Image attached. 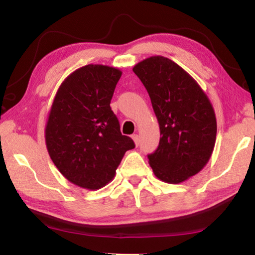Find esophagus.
Segmentation results:
<instances>
[{"label": "esophagus", "mask_w": 255, "mask_h": 255, "mask_svg": "<svg viewBox=\"0 0 255 255\" xmlns=\"http://www.w3.org/2000/svg\"><path fill=\"white\" fill-rule=\"evenodd\" d=\"M132 139H133L134 145L138 146L139 145V141H140V139H139V135L138 134H133V135H132Z\"/></svg>", "instance_id": "obj_1"}]
</instances>
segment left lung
Returning a JSON list of instances; mask_svg holds the SVG:
<instances>
[{
    "instance_id": "1",
    "label": "left lung",
    "mask_w": 255,
    "mask_h": 255,
    "mask_svg": "<svg viewBox=\"0 0 255 255\" xmlns=\"http://www.w3.org/2000/svg\"><path fill=\"white\" fill-rule=\"evenodd\" d=\"M133 72L147 90L160 128L149 166L163 182H183L200 173L214 152V107L196 80L168 58L153 55L138 62Z\"/></svg>"
}]
</instances>
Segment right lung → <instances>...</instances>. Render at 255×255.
<instances>
[{
  "label": "right lung",
  "mask_w": 255,
  "mask_h": 255,
  "mask_svg": "<svg viewBox=\"0 0 255 255\" xmlns=\"http://www.w3.org/2000/svg\"><path fill=\"white\" fill-rule=\"evenodd\" d=\"M122 71L89 64L66 78L57 90L45 125L50 158L64 177L83 189L97 190L116 175L125 152L134 147L121 133L110 108Z\"/></svg>",
  "instance_id": "obj_1"
}]
</instances>
